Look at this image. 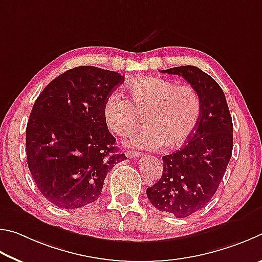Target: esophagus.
Masks as SVG:
<instances>
[{
  "mask_svg": "<svg viewBox=\"0 0 262 262\" xmlns=\"http://www.w3.org/2000/svg\"><path fill=\"white\" fill-rule=\"evenodd\" d=\"M125 155H126L128 159H134V158H139L140 155H141V153L136 152V150H126Z\"/></svg>",
  "mask_w": 262,
  "mask_h": 262,
  "instance_id": "1",
  "label": "esophagus"
}]
</instances>
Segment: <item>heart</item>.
<instances>
[{
    "label": "heart",
    "instance_id": "b5f03b06",
    "mask_svg": "<svg viewBox=\"0 0 262 262\" xmlns=\"http://www.w3.org/2000/svg\"><path fill=\"white\" fill-rule=\"evenodd\" d=\"M126 95L113 93L103 103V121L114 135L126 136L144 117V130L128 136V146L157 150L184 146L198 127L203 104L193 87L155 77L130 82Z\"/></svg>",
    "mask_w": 262,
    "mask_h": 262
}]
</instances>
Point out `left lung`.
<instances>
[{
    "instance_id": "left-lung-1",
    "label": "left lung",
    "mask_w": 262,
    "mask_h": 262,
    "mask_svg": "<svg viewBox=\"0 0 262 262\" xmlns=\"http://www.w3.org/2000/svg\"><path fill=\"white\" fill-rule=\"evenodd\" d=\"M161 72L182 76L203 104L193 136L181 150L164 155L161 178L146 190L155 208L183 219L205 207L216 192L231 159L232 119L222 89L199 68L183 66Z\"/></svg>"
}]
</instances>
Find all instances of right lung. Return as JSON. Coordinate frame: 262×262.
Instances as JSON below:
<instances>
[{
	"instance_id": "add662e5",
	"label": "right lung",
	"mask_w": 262,
	"mask_h": 262,
	"mask_svg": "<svg viewBox=\"0 0 262 262\" xmlns=\"http://www.w3.org/2000/svg\"><path fill=\"white\" fill-rule=\"evenodd\" d=\"M124 81L96 67L70 69L45 87L26 126L27 164L46 199L79 208L99 198L104 178L126 159L103 121L107 96Z\"/></svg>"
}]
</instances>
